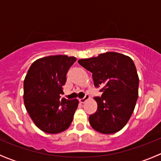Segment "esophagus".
<instances>
[{"label": "esophagus", "mask_w": 161, "mask_h": 161, "mask_svg": "<svg viewBox=\"0 0 161 161\" xmlns=\"http://www.w3.org/2000/svg\"><path fill=\"white\" fill-rule=\"evenodd\" d=\"M88 99H90V96L87 95V94H86L85 97H84V98H80L79 99V102H80V103H84V102H86V101H87Z\"/></svg>", "instance_id": "obj_1"}]
</instances>
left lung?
<instances>
[{"label":"left lung","instance_id":"1","mask_svg":"<svg viewBox=\"0 0 161 161\" xmlns=\"http://www.w3.org/2000/svg\"><path fill=\"white\" fill-rule=\"evenodd\" d=\"M78 63L92 73L94 86L102 87V97H94L97 109L89 116L91 125L103 134L119 132L130 120L138 98L139 77L133 61L128 56L106 52Z\"/></svg>","mask_w":161,"mask_h":161}]
</instances>
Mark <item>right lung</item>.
I'll list each match as a JSON object with an SVG mask.
<instances>
[{
  "mask_svg": "<svg viewBox=\"0 0 161 161\" xmlns=\"http://www.w3.org/2000/svg\"><path fill=\"white\" fill-rule=\"evenodd\" d=\"M74 56H49L31 65L24 80V103L35 125L49 134L67 130L77 108V99L59 100Z\"/></svg>",
  "mask_w": 161,
  "mask_h": 161,
  "instance_id": "obj_1",
  "label": "right lung"
}]
</instances>
